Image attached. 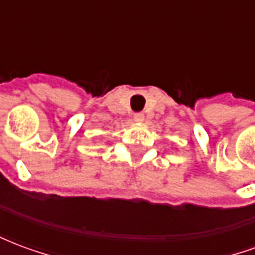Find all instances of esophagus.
<instances>
[{
    "label": "esophagus",
    "mask_w": 255,
    "mask_h": 255,
    "mask_svg": "<svg viewBox=\"0 0 255 255\" xmlns=\"http://www.w3.org/2000/svg\"><path fill=\"white\" fill-rule=\"evenodd\" d=\"M143 120H144L143 113H135V115H133V122L135 123H142Z\"/></svg>",
    "instance_id": "1"
}]
</instances>
